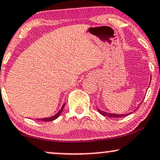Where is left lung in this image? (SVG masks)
Listing matches in <instances>:
<instances>
[{
    "instance_id": "left-lung-1",
    "label": "left lung",
    "mask_w": 160,
    "mask_h": 160,
    "mask_svg": "<svg viewBox=\"0 0 160 160\" xmlns=\"http://www.w3.org/2000/svg\"><path fill=\"white\" fill-rule=\"evenodd\" d=\"M139 106V105H138ZM137 107V108H138ZM98 111L102 115H103V116H107V117H112V118H122V117H125L127 116V115L131 114V113L132 112H129V113H125V114H116V113H110V112H104V111H102L101 110V109H98Z\"/></svg>"
}]
</instances>
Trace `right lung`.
<instances>
[{
    "mask_svg": "<svg viewBox=\"0 0 160 160\" xmlns=\"http://www.w3.org/2000/svg\"><path fill=\"white\" fill-rule=\"evenodd\" d=\"M65 104V103H64V104H63L62 106V107H61L60 110H59V111L58 112H57V114H56V115H53V116H51V117H48V118H38V119H37V120H38V121H42V122H52V121L55 120V119H57V118H58V117L59 116V115H60L61 113H62V112L63 111V109H64Z\"/></svg>",
    "mask_w": 160,
    "mask_h": 160,
    "instance_id": "right-lung-1",
    "label": "right lung"
}]
</instances>
